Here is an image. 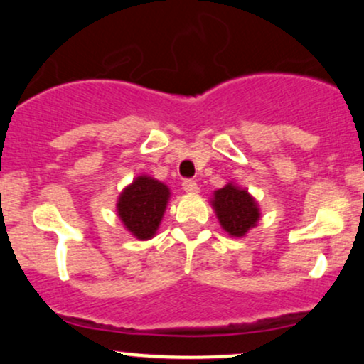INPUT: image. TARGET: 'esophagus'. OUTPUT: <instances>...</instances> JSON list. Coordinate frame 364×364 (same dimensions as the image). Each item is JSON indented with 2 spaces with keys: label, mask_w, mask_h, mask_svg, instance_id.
I'll return each instance as SVG.
<instances>
[{
  "label": "esophagus",
  "mask_w": 364,
  "mask_h": 364,
  "mask_svg": "<svg viewBox=\"0 0 364 364\" xmlns=\"http://www.w3.org/2000/svg\"><path fill=\"white\" fill-rule=\"evenodd\" d=\"M182 187H183V191L187 192V194H198V192H199V186L194 181H183Z\"/></svg>",
  "instance_id": "1"
}]
</instances>
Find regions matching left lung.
<instances>
[{
  "mask_svg": "<svg viewBox=\"0 0 364 364\" xmlns=\"http://www.w3.org/2000/svg\"><path fill=\"white\" fill-rule=\"evenodd\" d=\"M211 208L220 221L221 228L230 237L242 238L255 228L260 220V208L254 196L245 187L228 182L225 187L213 192Z\"/></svg>",
  "mask_w": 364,
  "mask_h": 364,
  "instance_id": "8db88e82",
  "label": "left lung"
}]
</instances>
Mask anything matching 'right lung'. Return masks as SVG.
<instances>
[{"label": "right lung", "mask_w": 364, "mask_h": 364, "mask_svg": "<svg viewBox=\"0 0 364 364\" xmlns=\"http://www.w3.org/2000/svg\"><path fill=\"white\" fill-rule=\"evenodd\" d=\"M168 186L149 175H138L122 189L115 204L124 228L138 240H151L170 200Z\"/></svg>", "instance_id": "1"}]
</instances>
